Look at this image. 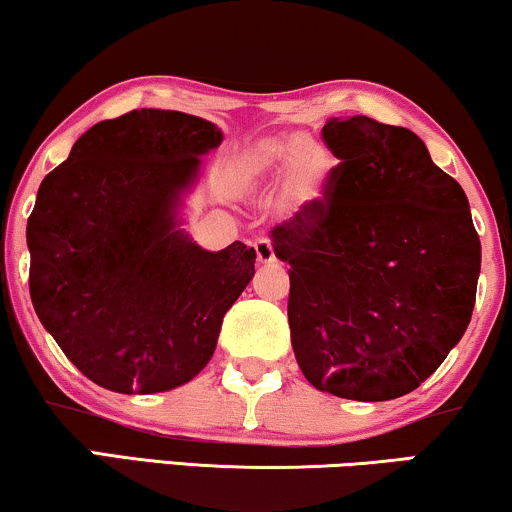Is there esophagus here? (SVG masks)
I'll list each match as a JSON object with an SVG mask.
<instances>
[{
    "mask_svg": "<svg viewBox=\"0 0 512 512\" xmlns=\"http://www.w3.org/2000/svg\"><path fill=\"white\" fill-rule=\"evenodd\" d=\"M255 255H257V262H260V264H271L276 260L274 243H271L269 238H260V241H255Z\"/></svg>",
    "mask_w": 512,
    "mask_h": 512,
    "instance_id": "obj_1",
    "label": "esophagus"
}]
</instances>
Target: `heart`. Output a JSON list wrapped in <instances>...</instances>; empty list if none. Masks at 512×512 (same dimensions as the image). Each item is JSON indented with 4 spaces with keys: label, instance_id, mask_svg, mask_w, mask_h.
Wrapping results in <instances>:
<instances>
[{
    "label": "heart",
    "instance_id": "heart-1",
    "mask_svg": "<svg viewBox=\"0 0 512 512\" xmlns=\"http://www.w3.org/2000/svg\"><path fill=\"white\" fill-rule=\"evenodd\" d=\"M331 172V153L302 134L293 141L262 139L238 163V181L245 189L271 184L283 174V193L297 212H312L326 200Z\"/></svg>",
    "mask_w": 512,
    "mask_h": 512
}]
</instances>
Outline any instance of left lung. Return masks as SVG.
<instances>
[{
	"instance_id": "1",
	"label": "left lung",
	"mask_w": 512,
	"mask_h": 512,
	"mask_svg": "<svg viewBox=\"0 0 512 512\" xmlns=\"http://www.w3.org/2000/svg\"><path fill=\"white\" fill-rule=\"evenodd\" d=\"M323 141L342 160L326 200L271 231L295 359L335 397H404L470 323L482 245L468 198L406 127L331 118Z\"/></svg>"
}]
</instances>
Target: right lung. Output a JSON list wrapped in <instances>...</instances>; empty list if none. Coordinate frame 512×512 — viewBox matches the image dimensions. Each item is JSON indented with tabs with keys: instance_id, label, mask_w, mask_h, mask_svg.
Wrapping results in <instances>:
<instances>
[{
	"instance_id": "obj_1",
	"label": "right lung",
	"mask_w": 512,
	"mask_h": 512,
	"mask_svg": "<svg viewBox=\"0 0 512 512\" xmlns=\"http://www.w3.org/2000/svg\"><path fill=\"white\" fill-rule=\"evenodd\" d=\"M222 139L196 115L141 108L89 127L40 184L25 231L32 307L106 390L155 394L196 378L255 276L241 241L210 252L181 229L200 158Z\"/></svg>"
}]
</instances>
